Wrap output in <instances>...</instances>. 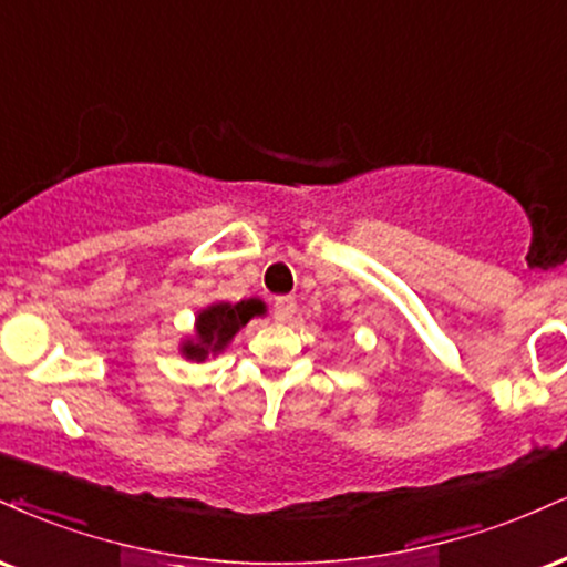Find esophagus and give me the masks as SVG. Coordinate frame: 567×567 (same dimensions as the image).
Masks as SVG:
<instances>
[{
	"instance_id": "34e87169",
	"label": "esophagus",
	"mask_w": 567,
	"mask_h": 567,
	"mask_svg": "<svg viewBox=\"0 0 567 567\" xmlns=\"http://www.w3.org/2000/svg\"><path fill=\"white\" fill-rule=\"evenodd\" d=\"M292 313H296V301H292V298H288V296L277 298V301H275V319H277V322H290Z\"/></svg>"
}]
</instances>
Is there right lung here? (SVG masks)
<instances>
[{"label":"right lung","instance_id":"add662e5","mask_svg":"<svg viewBox=\"0 0 567 567\" xmlns=\"http://www.w3.org/2000/svg\"><path fill=\"white\" fill-rule=\"evenodd\" d=\"M266 313V303L258 298H245L240 303L214 301L206 309L197 311L193 336L179 340V353L187 361L203 364L208 357H218L231 338L243 330L254 317Z\"/></svg>","mask_w":567,"mask_h":567}]
</instances>
